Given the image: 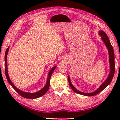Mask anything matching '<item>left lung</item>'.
<instances>
[{"instance_id":"left-lung-1","label":"left lung","mask_w":120,"mask_h":120,"mask_svg":"<svg viewBox=\"0 0 120 120\" xmlns=\"http://www.w3.org/2000/svg\"><path fill=\"white\" fill-rule=\"evenodd\" d=\"M98 34L99 35L101 36V38L103 42H104V44H105V46L107 48V50H108L109 54V65H110V71L109 74V76L105 82L101 84L100 86L98 88H97L96 90L94 91L92 93H83L82 92L77 90V89L75 88V87L73 86L71 82V81L70 79V77L68 76V81L69 84L70 86L73 90L74 91L75 93H77V94L84 95V96H92L96 95V94H98L99 92L102 91L103 89H104L106 87L108 86V85L110 84L113 78L115 72V62H114V51L112 46L111 42L109 41V37L105 33L104 31H99L98 32Z\"/></svg>"}]
</instances>
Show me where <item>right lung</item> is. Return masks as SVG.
<instances>
[{
  "instance_id": "add662e5",
  "label": "right lung",
  "mask_w": 120,
  "mask_h": 120,
  "mask_svg": "<svg viewBox=\"0 0 120 120\" xmlns=\"http://www.w3.org/2000/svg\"><path fill=\"white\" fill-rule=\"evenodd\" d=\"M9 49V46L8 47L5 53V74H6V78L7 79V81L8 82L9 84L11 85L12 87L15 89V90L19 94L22 96V97H24V98H30V99H34V98H38V97H41L42 96H43V95H44L45 93L48 92L49 88L50 87V78L51 77V75L52 74L53 72L54 71V69H55L56 68V66H54V67H53L50 70V71L49 72L48 74V78H47V81H46V84L45 85L43 88L42 89H41L40 90L38 91V92L34 93H27V92H23V91H22L21 90H19V89H18L17 87H16L15 85H14L13 83H12L11 81V80L9 78L8 74V69H7V54H8V50Z\"/></svg>"
}]
</instances>
